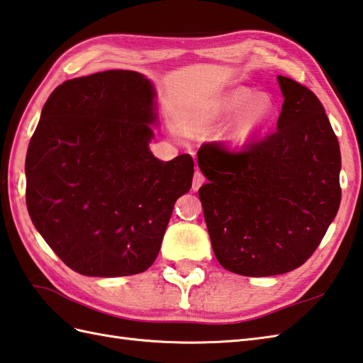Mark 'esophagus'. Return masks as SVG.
I'll use <instances>...</instances> for the list:
<instances>
[{"instance_id":"34e87169","label":"esophagus","mask_w":363,"mask_h":363,"mask_svg":"<svg viewBox=\"0 0 363 363\" xmlns=\"http://www.w3.org/2000/svg\"><path fill=\"white\" fill-rule=\"evenodd\" d=\"M206 182V176L204 174H202L199 170H196L195 172V174H193V182H191V189L193 190H199V187H201V185L202 184H204Z\"/></svg>"}]
</instances>
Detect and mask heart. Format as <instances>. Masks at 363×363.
I'll list each match as a JSON object with an SVG mask.
<instances>
[{
	"instance_id": "1",
	"label": "heart",
	"mask_w": 363,
	"mask_h": 363,
	"mask_svg": "<svg viewBox=\"0 0 363 363\" xmlns=\"http://www.w3.org/2000/svg\"><path fill=\"white\" fill-rule=\"evenodd\" d=\"M254 96V91L247 88H238L227 92L210 111L208 117L210 119H224V117L238 113L244 108L237 125H235L233 139L246 140L271 119L274 113V104L271 99L267 96Z\"/></svg>"
}]
</instances>
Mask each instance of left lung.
Here are the masks:
<instances>
[{
    "mask_svg": "<svg viewBox=\"0 0 363 363\" xmlns=\"http://www.w3.org/2000/svg\"><path fill=\"white\" fill-rule=\"evenodd\" d=\"M277 130L230 150L204 143L198 165L206 224L220 264L244 277L291 272L314 254L340 206V147L309 88L278 75Z\"/></svg>",
    "mask_w": 363,
    "mask_h": 363,
    "instance_id": "1",
    "label": "left lung"
}]
</instances>
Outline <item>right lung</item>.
Segmentation results:
<instances>
[{"instance_id":"right-lung-1","label":"right lung","mask_w":363,"mask_h":363,"mask_svg":"<svg viewBox=\"0 0 363 363\" xmlns=\"http://www.w3.org/2000/svg\"><path fill=\"white\" fill-rule=\"evenodd\" d=\"M155 91L134 71L66 80L49 96L26 156L30 220L57 257L88 277L140 274L155 263L193 159L148 148Z\"/></svg>"}]
</instances>
